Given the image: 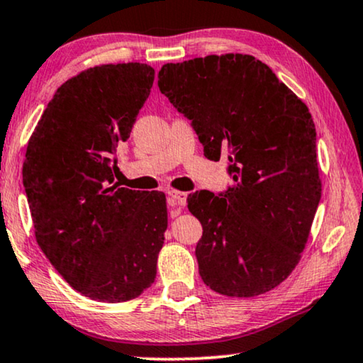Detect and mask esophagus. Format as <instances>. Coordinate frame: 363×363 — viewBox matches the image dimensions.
I'll list each match as a JSON object with an SVG mask.
<instances>
[{"instance_id": "34e87169", "label": "esophagus", "mask_w": 363, "mask_h": 363, "mask_svg": "<svg viewBox=\"0 0 363 363\" xmlns=\"http://www.w3.org/2000/svg\"><path fill=\"white\" fill-rule=\"evenodd\" d=\"M169 204L172 208H178V211H180L186 204V193L169 191Z\"/></svg>"}]
</instances>
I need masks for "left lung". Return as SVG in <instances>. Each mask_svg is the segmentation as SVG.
Instances as JSON below:
<instances>
[{
	"label": "left lung",
	"instance_id": "1",
	"mask_svg": "<svg viewBox=\"0 0 363 363\" xmlns=\"http://www.w3.org/2000/svg\"><path fill=\"white\" fill-rule=\"evenodd\" d=\"M157 77L206 157H225L235 182L188 199L203 225L194 252L201 279L227 297L271 291L298 263L321 198L308 108L252 55L167 63Z\"/></svg>",
	"mask_w": 363,
	"mask_h": 363
}]
</instances>
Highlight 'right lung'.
<instances>
[{
  "mask_svg": "<svg viewBox=\"0 0 363 363\" xmlns=\"http://www.w3.org/2000/svg\"><path fill=\"white\" fill-rule=\"evenodd\" d=\"M154 82L143 63L102 65L58 87L27 144L22 183L38 247L65 281L120 303L152 286L167 228L165 194L113 183Z\"/></svg>",
  "mask_w": 363,
  "mask_h": 363,
  "instance_id": "add662e5",
  "label": "right lung"
}]
</instances>
